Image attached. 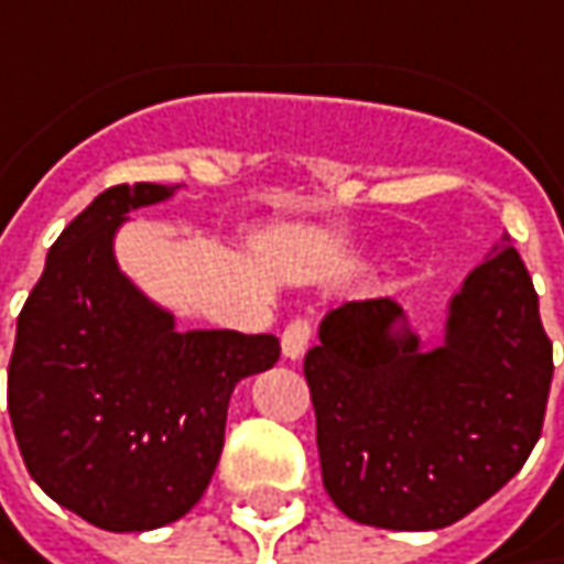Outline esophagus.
Returning <instances> with one entry per match:
<instances>
[{
  "label": "esophagus",
  "instance_id": "34e87169",
  "mask_svg": "<svg viewBox=\"0 0 564 564\" xmlns=\"http://www.w3.org/2000/svg\"><path fill=\"white\" fill-rule=\"evenodd\" d=\"M308 340H312V322L308 318H293L281 334V350L286 359H300L306 354Z\"/></svg>",
  "mask_w": 564,
  "mask_h": 564
}]
</instances>
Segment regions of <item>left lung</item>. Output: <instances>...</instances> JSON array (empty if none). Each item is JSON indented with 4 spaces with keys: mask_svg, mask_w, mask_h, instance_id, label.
Instances as JSON below:
<instances>
[{
    "mask_svg": "<svg viewBox=\"0 0 564 564\" xmlns=\"http://www.w3.org/2000/svg\"><path fill=\"white\" fill-rule=\"evenodd\" d=\"M391 300L330 308L303 362L322 479L359 524L438 530L496 496L533 452L552 381V340L511 239L454 296L445 347L391 337Z\"/></svg>",
    "mask_w": 564,
    "mask_h": 564,
    "instance_id": "1",
    "label": "left lung"
}]
</instances>
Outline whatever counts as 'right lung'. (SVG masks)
<instances>
[{"mask_svg": "<svg viewBox=\"0 0 564 564\" xmlns=\"http://www.w3.org/2000/svg\"><path fill=\"white\" fill-rule=\"evenodd\" d=\"M176 185L100 192L50 246L18 315L9 416L40 489L100 530H154L205 496L230 394L281 359L274 334L176 330L112 258L126 214Z\"/></svg>", "mask_w": 564, "mask_h": 564, "instance_id": "obj_1", "label": "right lung"}]
</instances>
